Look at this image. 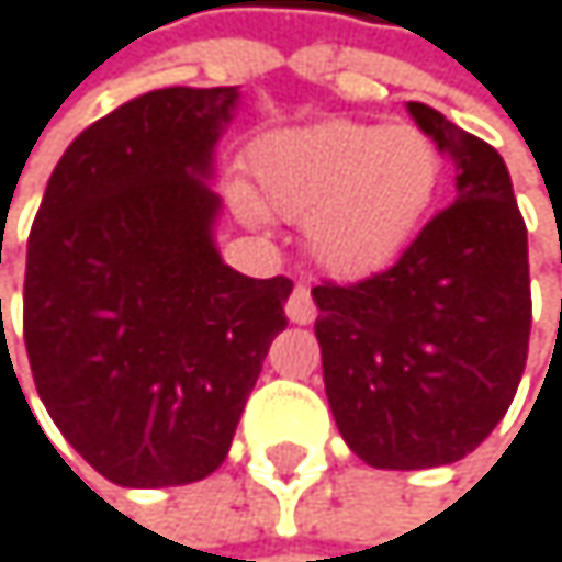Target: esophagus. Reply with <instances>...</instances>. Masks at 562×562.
I'll return each mask as SVG.
<instances>
[{
  "mask_svg": "<svg viewBox=\"0 0 562 562\" xmlns=\"http://www.w3.org/2000/svg\"><path fill=\"white\" fill-rule=\"evenodd\" d=\"M284 311L294 324H311L317 317V304H314V294L307 284H294L288 301H284Z\"/></svg>",
  "mask_w": 562,
  "mask_h": 562,
  "instance_id": "obj_1",
  "label": "esophagus"
}]
</instances>
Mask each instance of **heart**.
Here are the masks:
<instances>
[{
	"mask_svg": "<svg viewBox=\"0 0 562 562\" xmlns=\"http://www.w3.org/2000/svg\"><path fill=\"white\" fill-rule=\"evenodd\" d=\"M251 178L265 212L307 222V248L327 271L368 274L420 232L443 184V151L414 125L321 122L258 142ZM238 204L258 218L248 194Z\"/></svg>",
	"mask_w": 562,
	"mask_h": 562,
	"instance_id": "obj_1",
	"label": "heart"
}]
</instances>
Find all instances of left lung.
Wrapping results in <instances>:
<instances>
[{
    "label": "left lung",
    "instance_id": "1",
    "mask_svg": "<svg viewBox=\"0 0 562 562\" xmlns=\"http://www.w3.org/2000/svg\"><path fill=\"white\" fill-rule=\"evenodd\" d=\"M407 109L453 158L457 201L391 268L311 291L337 430L378 470L476 450L520 387L533 321L527 225L501 151L430 105Z\"/></svg>",
    "mask_w": 562,
    "mask_h": 562
}]
</instances>
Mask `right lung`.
<instances>
[{
    "label": "right lung",
    "mask_w": 562,
    "mask_h": 562,
    "mask_svg": "<svg viewBox=\"0 0 562 562\" xmlns=\"http://www.w3.org/2000/svg\"><path fill=\"white\" fill-rule=\"evenodd\" d=\"M235 89H158L58 158L25 251L35 391L119 486L194 483L228 457L291 281L245 278L212 245V165Z\"/></svg>",
    "instance_id": "add662e5"
}]
</instances>
